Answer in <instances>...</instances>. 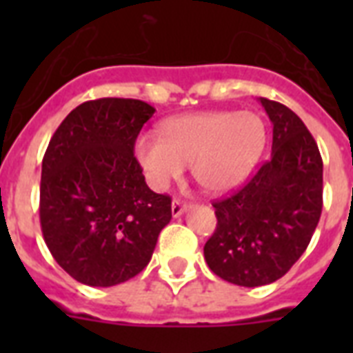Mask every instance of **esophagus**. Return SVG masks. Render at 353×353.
Instances as JSON below:
<instances>
[{
	"label": "esophagus",
	"mask_w": 353,
	"mask_h": 353,
	"mask_svg": "<svg viewBox=\"0 0 353 353\" xmlns=\"http://www.w3.org/2000/svg\"><path fill=\"white\" fill-rule=\"evenodd\" d=\"M187 209H188V205L183 203L181 199H174V201H172V216H174V218L181 216Z\"/></svg>",
	"instance_id": "esophagus-1"
}]
</instances>
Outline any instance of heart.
<instances>
[{
    "instance_id": "heart-1",
    "label": "heart",
    "mask_w": 353,
    "mask_h": 353,
    "mask_svg": "<svg viewBox=\"0 0 353 353\" xmlns=\"http://www.w3.org/2000/svg\"><path fill=\"white\" fill-rule=\"evenodd\" d=\"M268 132L252 112H201L170 119L161 137L143 135L135 157L157 190L181 177L190 165L194 181L207 194L240 187L262 157Z\"/></svg>"
}]
</instances>
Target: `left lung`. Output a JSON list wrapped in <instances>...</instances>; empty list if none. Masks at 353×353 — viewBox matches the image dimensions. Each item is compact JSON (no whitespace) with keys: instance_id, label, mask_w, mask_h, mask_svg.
<instances>
[{"instance_id":"8db88e82","label":"left lung","mask_w":353,"mask_h":353,"mask_svg":"<svg viewBox=\"0 0 353 353\" xmlns=\"http://www.w3.org/2000/svg\"><path fill=\"white\" fill-rule=\"evenodd\" d=\"M273 122L271 159L231 198L214 201V234L203 247L210 271L243 288L284 276L306 251L323 210V159L290 108L260 99Z\"/></svg>"}]
</instances>
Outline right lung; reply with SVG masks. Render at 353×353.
<instances>
[{"mask_svg": "<svg viewBox=\"0 0 353 353\" xmlns=\"http://www.w3.org/2000/svg\"><path fill=\"white\" fill-rule=\"evenodd\" d=\"M154 108L135 99L80 104L52 135L41 163L40 223L52 258L80 284L110 288L133 279L172 220L133 157Z\"/></svg>", "mask_w": 353, "mask_h": 353, "instance_id": "1", "label": "right lung"}]
</instances>
